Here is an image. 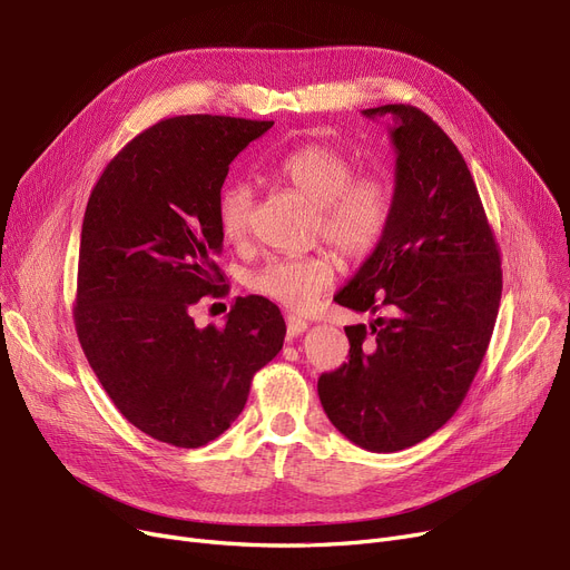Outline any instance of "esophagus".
<instances>
[{"mask_svg":"<svg viewBox=\"0 0 570 570\" xmlns=\"http://www.w3.org/2000/svg\"><path fill=\"white\" fill-rule=\"evenodd\" d=\"M286 331L291 337H298L301 333L307 331V321L298 314H286Z\"/></svg>","mask_w":570,"mask_h":570,"instance_id":"1","label":"esophagus"}]
</instances>
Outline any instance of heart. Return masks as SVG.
Returning <instances> with one entry per match:
<instances>
[{
	"label": "heart",
	"instance_id": "b5f03b06",
	"mask_svg": "<svg viewBox=\"0 0 570 570\" xmlns=\"http://www.w3.org/2000/svg\"><path fill=\"white\" fill-rule=\"evenodd\" d=\"M269 175L298 190L316 205V235L350 258L377 249L393 216V188L382 175H356L354 160L337 146L309 141L295 146L269 165ZM254 190L239 179L218 190V228L230 242L249 233ZM340 275L333 252H314L301 258H275L249 277V286L291 309L316 303Z\"/></svg>",
	"mask_w": 570,
	"mask_h": 570
}]
</instances>
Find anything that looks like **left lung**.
Instances as JSON below:
<instances>
[{
	"instance_id": "obj_1",
	"label": "left lung",
	"mask_w": 570,
	"mask_h": 570,
	"mask_svg": "<svg viewBox=\"0 0 570 570\" xmlns=\"http://www.w3.org/2000/svg\"><path fill=\"white\" fill-rule=\"evenodd\" d=\"M395 126L389 230L335 303L386 312L346 326L350 361L318 377L333 426L367 452H401L452 419L497 324L499 242L454 141L422 109L384 105Z\"/></svg>"
}]
</instances>
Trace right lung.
Here are the masks:
<instances>
[{"mask_svg": "<svg viewBox=\"0 0 570 570\" xmlns=\"http://www.w3.org/2000/svg\"><path fill=\"white\" fill-rule=\"evenodd\" d=\"M275 122L163 118L120 148L83 216L73 324L118 412L175 448H203L239 416L286 324L263 295L237 298L226 326L197 328L190 307L228 284L216 200L228 167Z\"/></svg>", "mask_w": 570, "mask_h": 570, "instance_id": "add662e5", "label": "right lung"}]
</instances>
